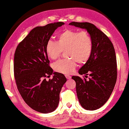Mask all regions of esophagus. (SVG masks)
<instances>
[{"label": "esophagus", "mask_w": 129, "mask_h": 129, "mask_svg": "<svg viewBox=\"0 0 129 129\" xmlns=\"http://www.w3.org/2000/svg\"><path fill=\"white\" fill-rule=\"evenodd\" d=\"M65 77H66V78H67L68 79H70L71 78V76L70 75H65Z\"/></svg>", "instance_id": "1"}]
</instances>
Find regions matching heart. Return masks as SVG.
I'll list each match as a JSON object with an SVG mask.
<instances>
[{"instance_id":"b5f03b06","label":"heart","mask_w":129,"mask_h":129,"mask_svg":"<svg viewBox=\"0 0 129 129\" xmlns=\"http://www.w3.org/2000/svg\"><path fill=\"white\" fill-rule=\"evenodd\" d=\"M93 43L91 36L87 31H78L67 29L60 33L58 41L49 40L46 45V52L51 59L55 60L65 51L68 58L61 59L52 64L54 70L63 74L74 72L77 61L82 64L88 61L93 51Z\"/></svg>"}]
</instances>
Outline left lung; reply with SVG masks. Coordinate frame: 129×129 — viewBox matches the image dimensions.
Here are the masks:
<instances>
[{"label": "left lung", "instance_id": "1", "mask_svg": "<svg viewBox=\"0 0 129 129\" xmlns=\"http://www.w3.org/2000/svg\"><path fill=\"white\" fill-rule=\"evenodd\" d=\"M69 25L86 29L93 40L91 57L78 71L80 75H89V80L77 76L72 78L76 82L77 96L82 107L96 110L108 101L117 81L115 49L108 37L93 24L72 22Z\"/></svg>", "mask_w": 129, "mask_h": 129}]
</instances>
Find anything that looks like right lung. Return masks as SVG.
I'll use <instances>...</instances> for the list:
<instances>
[{"mask_svg": "<svg viewBox=\"0 0 129 129\" xmlns=\"http://www.w3.org/2000/svg\"><path fill=\"white\" fill-rule=\"evenodd\" d=\"M64 24L57 22L34 28L14 54V77L19 93L28 106L41 113H50L57 108L60 91L67 81L63 74L53 72L46 52L51 36ZM52 74L53 78L46 80Z\"/></svg>", "mask_w": 129, "mask_h": 129, "instance_id": "obj_1", "label": "right lung"}]
</instances>
